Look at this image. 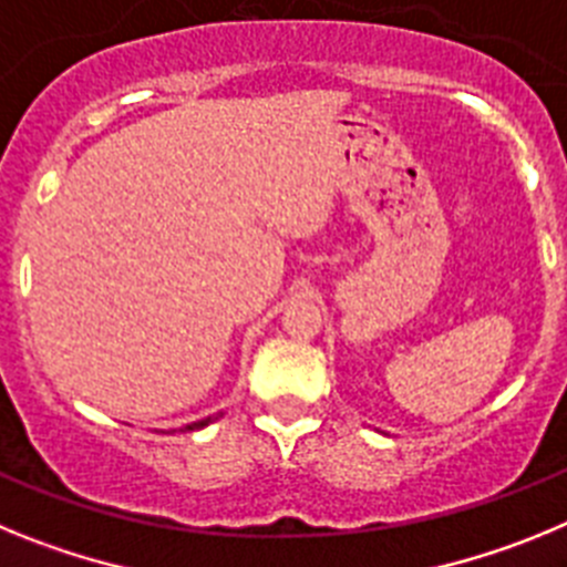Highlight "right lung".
<instances>
[{"instance_id": "add662e5", "label": "right lung", "mask_w": 567, "mask_h": 567, "mask_svg": "<svg viewBox=\"0 0 567 567\" xmlns=\"http://www.w3.org/2000/svg\"><path fill=\"white\" fill-rule=\"evenodd\" d=\"M218 417H221V412L215 414V417H204V420H195V423L184 425V432H198V429H204V425H209V423H213V420H218Z\"/></svg>"}]
</instances>
